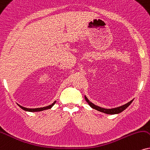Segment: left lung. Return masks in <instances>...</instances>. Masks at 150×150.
<instances>
[{"label": "left lung", "instance_id": "obj_1", "mask_svg": "<svg viewBox=\"0 0 150 150\" xmlns=\"http://www.w3.org/2000/svg\"><path fill=\"white\" fill-rule=\"evenodd\" d=\"M85 99H86V101H87V102H88V104H89L90 106V107H92V108L95 109V110H98V111L104 112V113L109 114V115H114V114L120 113V112H122L123 110H125V109H126L127 107H128L129 105H130L131 103H132V101H133V100H132V101H129V102L126 103V104L123 105V106L117 107V108H109L108 109V108H101V107L96 106V105L94 104L93 103H92L91 101H89V99H88V98L86 97V96H85Z\"/></svg>", "mask_w": 150, "mask_h": 150}]
</instances>
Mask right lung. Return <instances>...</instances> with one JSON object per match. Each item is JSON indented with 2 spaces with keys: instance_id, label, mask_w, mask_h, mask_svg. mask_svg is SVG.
<instances>
[{
  "instance_id": "right-lung-1",
  "label": "right lung",
  "mask_w": 150,
  "mask_h": 150,
  "mask_svg": "<svg viewBox=\"0 0 150 150\" xmlns=\"http://www.w3.org/2000/svg\"><path fill=\"white\" fill-rule=\"evenodd\" d=\"M55 102L56 101H54L52 104L49 105V106H45V107H42V108H25V107H23L21 106H20L19 104H18V106L20 107V108L23 109V110H25V111H28V112H39V111H42V110H47V109H50L53 106V105L55 104Z\"/></svg>"
}]
</instances>
